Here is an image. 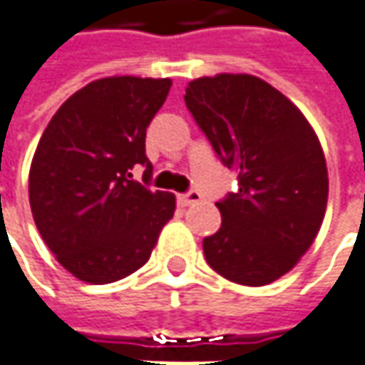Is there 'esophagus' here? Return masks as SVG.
<instances>
[{
    "label": "esophagus",
    "instance_id": "obj_1",
    "mask_svg": "<svg viewBox=\"0 0 365 365\" xmlns=\"http://www.w3.org/2000/svg\"><path fill=\"white\" fill-rule=\"evenodd\" d=\"M202 196H200L198 192H187V194H180L178 196V204L182 206V208H187V206H192V204H198Z\"/></svg>",
    "mask_w": 365,
    "mask_h": 365
}]
</instances>
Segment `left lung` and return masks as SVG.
Here are the masks:
<instances>
[{"instance_id": "left-lung-1", "label": "left lung", "mask_w": 365, "mask_h": 365, "mask_svg": "<svg viewBox=\"0 0 365 365\" xmlns=\"http://www.w3.org/2000/svg\"><path fill=\"white\" fill-rule=\"evenodd\" d=\"M185 106L239 192L216 202L222 225L204 239L216 274L243 286H265L288 274L323 225L329 173L309 120L284 93L247 73L198 77Z\"/></svg>"}]
</instances>
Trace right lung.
<instances>
[{"label":"right lung","mask_w":365,"mask_h":365,"mask_svg":"<svg viewBox=\"0 0 365 365\" xmlns=\"http://www.w3.org/2000/svg\"><path fill=\"white\" fill-rule=\"evenodd\" d=\"M171 79L114 75L75 91L40 136L28 175L30 208L56 262L88 284L143 267L175 212V196L151 180L145 136Z\"/></svg>","instance_id":"1"}]
</instances>
